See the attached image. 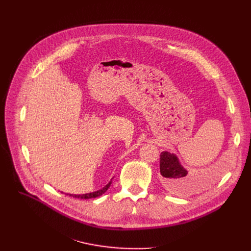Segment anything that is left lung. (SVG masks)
I'll return each instance as SVG.
<instances>
[{"mask_svg":"<svg viewBox=\"0 0 251 251\" xmlns=\"http://www.w3.org/2000/svg\"><path fill=\"white\" fill-rule=\"evenodd\" d=\"M160 172L166 186L174 191H182L189 185L188 171L183 168L176 154L163 151L160 155Z\"/></svg>","mask_w":251,"mask_h":251,"instance_id":"left-lung-1","label":"left lung"}]
</instances>
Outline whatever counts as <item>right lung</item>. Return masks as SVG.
<instances>
[{"label":"right lung","mask_w":251,"mask_h":251,"mask_svg":"<svg viewBox=\"0 0 251 251\" xmlns=\"http://www.w3.org/2000/svg\"><path fill=\"white\" fill-rule=\"evenodd\" d=\"M111 183H112V180L105 185L104 187H102L101 189L100 190H97L95 192H90V193H85V194H79V195H76V194H69L70 196H73V197H77V199H81V200H89V199H96V197L103 194L105 191H107L109 189V187L111 186Z\"/></svg>","instance_id":"right-lung-1"}]
</instances>
